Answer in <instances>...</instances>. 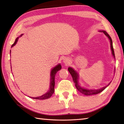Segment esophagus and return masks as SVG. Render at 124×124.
<instances>
[{
    "label": "esophagus",
    "mask_w": 124,
    "mask_h": 124,
    "mask_svg": "<svg viewBox=\"0 0 124 124\" xmlns=\"http://www.w3.org/2000/svg\"><path fill=\"white\" fill-rule=\"evenodd\" d=\"M63 62L65 64H69L70 63V59L69 57H65L63 59Z\"/></svg>",
    "instance_id": "obj_1"
}]
</instances>
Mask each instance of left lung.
I'll list each match as a JSON object with an SVG mask.
<instances>
[{
	"instance_id": "1",
	"label": "left lung",
	"mask_w": 124,
	"mask_h": 124,
	"mask_svg": "<svg viewBox=\"0 0 124 124\" xmlns=\"http://www.w3.org/2000/svg\"><path fill=\"white\" fill-rule=\"evenodd\" d=\"M99 32H103L105 35H106L108 38L109 39V41H110V48H111V53L113 57H114V59L115 60V52H114V48H113V45H112V41L111 38L110 37V36L108 35L106 31L104 30H99ZM69 72L71 75L72 79H73V81L74 82L75 84V86L76 88L77 89V90L80 92V93H83V94L85 95H95V94H99L100 93H101V92H102L104 89H106L108 86L111 83V81L108 84V85L106 86L103 87L102 88H99V89H93V88H91V89H88V88H86L84 87H82L80 86V84H79V75L78 73L77 72V71L75 70V69H73L72 67H69L68 69ZM115 71V69L114 70V72Z\"/></svg>"
}]
</instances>
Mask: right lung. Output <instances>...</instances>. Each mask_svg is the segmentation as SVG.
Wrapping results in <instances>:
<instances>
[{
	"label": "right lung",
	"mask_w": 124,
	"mask_h": 124,
	"mask_svg": "<svg viewBox=\"0 0 124 124\" xmlns=\"http://www.w3.org/2000/svg\"><path fill=\"white\" fill-rule=\"evenodd\" d=\"M23 35V34H21L20 36H18V37L16 38V40L14 42V43L12 45V47L13 46H14L16 44L17 42L18 41V39L21 37H22V36ZM11 52V51H10V53ZM10 67H11V69H12V66H11V63H10ZM62 67L60 63L56 65V66H55L54 68H53L51 70V73H50V83H49V88L48 91H47L45 94H44L43 95H42L41 96H37V97H30L29 96V97H31L33 99H36V100H45V99H49L50 97H51V96L53 95V94L54 93V86H55V75L56 74V73L58 71L60 70L61 69Z\"/></svg>",
	"instance_id": "add662e5"
}]
</instances>
